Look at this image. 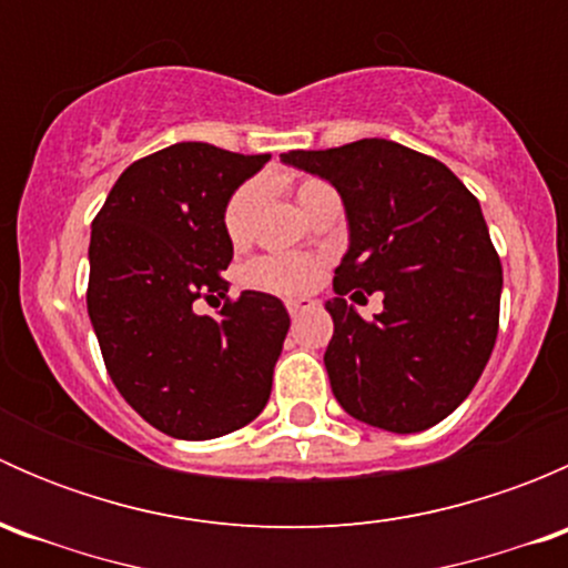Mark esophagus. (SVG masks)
<instances>
[{"instance_id": "esophagus-1", "label": "esophagus", "mask_w": 568, "mask_h": 568, "mask_svg": "<svg viewBox=\"0 0 568 568\" xmlns=\"http://www.w3.org/2000/svg\"><path fill=\"white\" fill-rule=\"evenodd\" d=\"M313 305H316V302H313L311 296H294V300H285V307H288L291 316H300L302 311H311Z\"/></svg>"}]
</instances>
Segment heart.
I'll list each match as a JSON object with an SVG mask.
<instances>
[{
    "mask_svg": "<svg viewBox=\"0 0 568 568\" xmlns=\"http://www.w3.org/2000/svg\"><path fill=\"white\" fill-rule=\"evenodd\" d=\"M291 186H294V197L305 214L324 200L337 197L329 183L313 175L296 178ZM257 203H261V183L257 181H244L227 197L225 209H222V231L233 244H244L252 236ZM316 277L318 261L305 255H261L244 266V280L252 288L268 291V294H302L316 283Z\"/></svg>",
    "mask_w": 568,
    "mask_h": 568,
    "instance_id": "b5f03b06",
    "label": "heart"
}]
</instances>
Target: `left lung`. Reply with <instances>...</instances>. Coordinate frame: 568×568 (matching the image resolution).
Wrapping results in <instances>:
<instances>
[{"label":"left lung","instance_id":"left-lung-1","mask_svg":"<svg viewBox=\"0 0 568 568\" xmlns=\"http://www.w3.org/2000/svg\"><path fill=\"white\" fill-rule=\"evenodd\" d=\"M283 162L326 178L352 227L326 302L337 404L385 432L437 426L480 379L500 326L503 266L478 197L434 156L379 136ZM374 290L386 294L374 320L342 300Z\"/></svg>","mask_w":568,"mask_h":568}]
</instances>
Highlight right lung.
<instances>
[{"label": "right lung", "instance_id": "1", "mask_svg": "<svg viewBox=\"0 0 568 568\" xmlns=\"http://www.w3.org/2000/svg\"><path fill=\"white\" fill-rule=\"evenodd\" d=\"M209 142L136 159L93 220L88 313L120 395L159 432L214 439L255 420L291 318L261 291L227 296L233 242L222 209L268 162ZM197 298H225L197 317ZM219 304V303H217Z\"/></svg>", "mask_w": 568, "mask_h": 568}]
</instances>
